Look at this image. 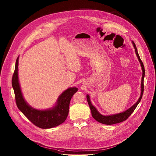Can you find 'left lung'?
<instances>
[{
	"label": "left lung",
	"mask_w": 156,
	"mask_h": 156,
	"mask_svg": "<svg viewBox=\"0 0 156 156\" xmlns=\"http://www.w3.org/2000/svg\"><path fill=\"white\" fill-rule=\"evenodd\" d=\"M132 44L133 45L134 48L135 49V52L136 54V56L138 58V60L140 64V66L142 67V80H141V93H140V96L139 97V98L138 99L137 101L134 105L133 106H132L131 108H130L129 109H128L127 111L119 113H117V114H115V115H108V116H105V115H103L101 114H100L99 113V112L97 110V109L92 105L90 100V98H89V95H87V101L89 105V108L91 111L92 113V117L98 122L104 124H107V125H112V124H117V123H119L121 122L122 121H126L130 115L133 112L134 109H136V108L137 107V106L138 105V104L139 103L140 101L141 100V98L142 97V95H143V92H144V76H145V68L144 64L139 57V55L138 54L136 44H134L133 41H132Z\"/></svg>",
	"instance_id": "1"
}]
</instances>
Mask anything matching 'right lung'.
<instances>
[{"label":"right lung","mask_w":156,"mask_h":156,"mask_svg":"<svg viewBox=\"0 0 156 156\" xmlns=\"http://www.w3.org/2000/svg\"><path fill=\"white\" fill-rule=\"evenodd\" d=\"M19 57L16 60L15 70L12 78V86L19 109L35 126L41 129H50L63 123L67 119L70 100L78 89L69 88L59 97L56 104L52 108L38 110L30 106L23 98L18 77Z\"/></svg>","instance_id":"1"}]
</instances>
